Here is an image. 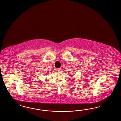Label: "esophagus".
Masks as SVG:
<instances>
[{
  "mask_svg": "<svg viewBox=\"0 0 121 121\" xmlns=\"http://www.w3.org/2000/svg\"><path fill=\"white\" fill-rule=\"evenodd\" d=\"M61 68H58V69H57V71L58 72H60L61 70Z\"/></svg>",
  "mask_w": 121,
  "mask_h": 121,
  "instance_id": "34e87169",
  "label": "esophagus"
}]
</instances>
